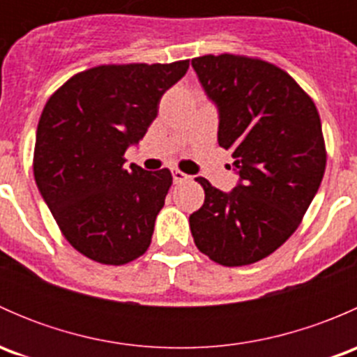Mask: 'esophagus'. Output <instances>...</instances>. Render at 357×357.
<instances>
[{"label": "esophagus", "instance_id": "1", "mask_svg": "<svg viewBox=\"0 0 357 357\" xmlns=\"http://www.w3.org/2000/svg\"><path fill=\"white\" fill-rule=\"evenodd\" d=\"M188 179L190 176L185 174V172H181L179 169H174V171H172V181L174 183H183V181H188Z\"/></svg>", "mask_w": 357, "mask_h": 357}]
</instances>
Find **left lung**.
Masks as SVG:
<instances>
[{
  "mask_svg": "<svg viewBox=\"0 0 357 357\" xmlns=\"http://www.w3.org/2000/svg\"><path fill=\"white\" fill-rule=\"evenodd\" d=\"M218 107L219 146L240 176L229 193L205 178V200L190 215L195 245L222 266L268 257L297 229L326 165L321 121L307 93L280 67L248 56L192 60Z\"/></svg>",
  "mask_w": 357,
  "mask_h": 357,
  "instance_id": "left-lung-1",
  "label": "left lung"
}]
</instances>
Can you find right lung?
Here are the masks:
<instances>
[{"mask_svg":"<svg viewBox=\"0 0 357 357\" xmlns=\"http://www.w3.org/2000/svg\"><path fill=\"white\" fill-rule=\"evenodd\" d=\"M188 67V60L93 67L46 102L36 131V185L67 242L91 261L121 266L150 247L172 176L126 169L124 153Z\"/></svg>","mask_w":357,"mask_h":357,"instance_id":"add662e5","label":"right lung"}]
</instances>
